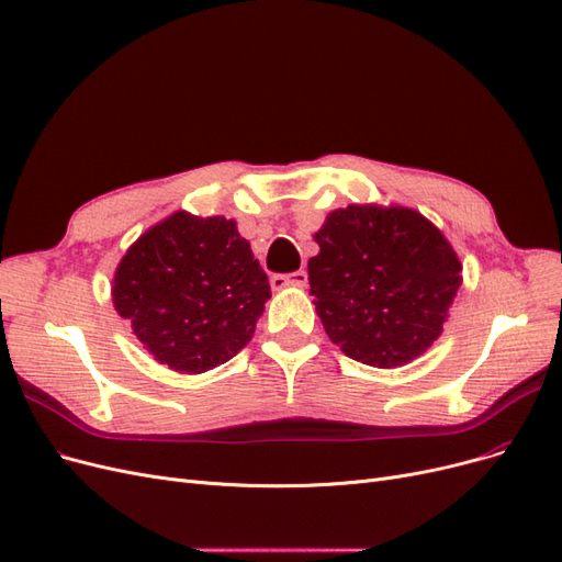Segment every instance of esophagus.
<instances>
[{
  "label": "esophagus",
  "mask_w": 562,
  "mask_h": 562,
  "mask_svg": "<svg viewBox=\"0 0 562 562\" xmlns=\"http://www.w3.org/2000/svg\"><path fill=\"white\" fill-rule=\"evenodd\" d=\"M307 283V271L300 269V271H293V274H274L271 277V288L274 291H281V288H288V285H304Z\"/></svg>",
  "instance_id": "34e87169"
}]
</instances>
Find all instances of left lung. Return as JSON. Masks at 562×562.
Listing matches in <instances>:
<instances>
[{"label":"left lung","instance_id":"left-lung-1","mask_svg":"<svg viewBox=\"0 0 562 562\" xmlns=\"http://www.w3.org/2000/svg\"><path fill=\"white\" fill-rule=\"evenodd\" d=\"M310 295L349 359L401 368L443 333L462 262L431 220L405 206L351 203L314 234Z\"/></svg>","mask_w":562,"mask_h":562}]
</instances>
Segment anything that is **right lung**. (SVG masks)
<instances>
[{
	"instance_id": "right-lung-1",
	"label": "right lung",
	"mask_w": 562,
	"mask_h": 562,
	"mask_svg": "<svg viewBox=\"0 0 562 562\" xmlns=\"http://www.w3.org/2000/svg\"><path fill=\"white\" fill-rule=\"evenodd\" d=\"M269 297V279L234 220L187 211L140 234L112 279L116 314L155 361L187 375L239 353Z\"/></svg>"
}]
</instances>
